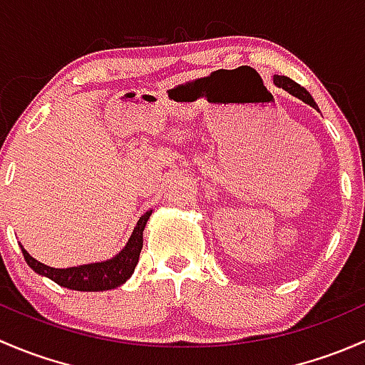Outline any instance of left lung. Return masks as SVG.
Instances as JSON below:
<instances>
[{
  "instance_id": "obj_1",
  "label": "left lung",
  "mask_w": 365,
  "mask_h": 365,
  "mask_svg": "<svg viewBox=\"0 0 365 365\" xmlns=\"http://www.w3.org/2000/svg\"><path fill=\"white\" fill-rule=\"evenodd\" d=\"M274 84L277 88H282V90H284V91H288V93L293 95V97L300 98L302 102H305V104H307V106L314 108L316 111H319L318 104H316L314 98L311 97V93H309V91L305 90L304 86H300V84L295 83V81L289 79V77H286V76H274Z\"/></svg>"
}]
</instances>
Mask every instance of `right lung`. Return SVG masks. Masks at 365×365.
Listing matches in <instances>:
<instances>
[{
  "mask_svg": "<svg viewBox=\"0 0 365 365\" xmlns=\"http://www.w3.org/2000/svg\"><path fill=\"white\" fill-rule=\"evenodd\" d=\"M152 212L153 210H148L145 215L139 217L125 247L111 259L70 268H53L29 256V252L23 245H21V251H23L26 263L29 264L31 270H35L38 275H43V277H49L51 281L63 286V288L76 289V292H108V289H114L125 284L127 279H130L134 274V268L138 264L139 254L143 249V231H145Z\"/></svg>",
  "mask_w": 365,
  "mask_h": 365,
  "instance_id": "obj_1",
  "label": "right lung"
}]
</instances>
